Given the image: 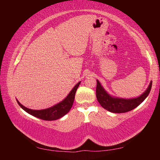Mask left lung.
<instances>
[{
    "label": "left lung",
    "instance_id": "obj_1",
    "mask_svg": "<svg viewBox=\"0 0 160 160\" xmlns=\"http://www.w3.org/2000/svg\"><path fill=\"white\" fill-rule=\"evenodd\" d=\"M97 82L96 96L99 103L104 109L117 113L128 112L136 108L148 96L152 88V82H150L147 90L140 96L132 99H123L109 95L98 80H97Z\"/></svg>",
    "mask_w": 160,
    "mask_h": 160
}]
</instances>
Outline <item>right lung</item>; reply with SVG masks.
<instances>
[{"label":"right lung","mask_w":160,"mask_h":160,"mask_svg":"<svg viewBox=\"0 0 160 160\" xmlns=\"http://www.w3.org/2000/svg\"><path fill=\"white\" fill-rule=\"evenodd\" d=\"M80 82L75 85L72 90L70 92V93L68 94V96L65 98L63 101L59 102L58 104L54 105L50 108L42 110H33L28 109L25 107H24L22 104H21L18 100L17 102L18 104L23 110H25L26 112H28L29 114L35 116V117L39 118L40 119L45 121H54L56 119H58L63 117L66 113H68L69 111L71 109V107L73 104L75 92H76L77 89L79 87Z\"/></svg>","instance_id":"right-lung-1"}]
</instances>
